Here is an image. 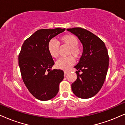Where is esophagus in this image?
I'll list each match as a JSON object with an SVG mask.
<instances>
[{"label": "esophagus", "instance_id": "1", "mask_svg": "<svg viewBox=\"0 0 125 125\" xmlns=\"http://www.w3.org/2000/svg\"><path fill=\"white\" fill-rule=\"evenodd\" d=\"M64 74L65 75L66 74H67V73H68V71H64Z\"/></svg>", "mask_w": 125, "mask_h": 125}]
</instances>
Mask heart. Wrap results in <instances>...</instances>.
<instances>
[{
    "mask_svg": "<svg viewBox=\"0 0 125 125\" xmlns=\"http://www.w3.org/2000/svg\"><path fill=\"white\" fill-rule=\"evenodd\" d=\"M60 43L70 47L68 55H70L58 60L56 62V67L60 70H67L74 64L75 60L73 56L75 58H80L82 51L78 46V39L73 35H65L61 36L60 39ZM47 49L52 57H58L59 55V44L58 42L54 40H50L47 44Z\"/></svg>",
    "mask_w": 125,
    "mask_h": 125,
    "instance_id": "b5f03b06",
    "label": "heart"
}]
</instances>
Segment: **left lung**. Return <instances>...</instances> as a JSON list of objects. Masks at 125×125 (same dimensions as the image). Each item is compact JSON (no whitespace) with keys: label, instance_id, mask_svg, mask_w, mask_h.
I'll return each instance as SVG.
<instances>
[{"label":"left lung","instance_id":"left-lung-1","mask_svg":"<svg viewBox=\"0 0 125 125\" xmlns=\"http://www.w3.org/2000/svg\"><path fill=\"white\" fill-rule=\"evenodd\" d=\"M76 35L83 50L75 68L77 79L72 84L73 93L78 97L89 98L99 92L104 84L109 65V55L105 43L93 33L82 28L67 29ZM82 71V74L79 72Z\"/></svg>","mask_w":125,"mask_h":125}]
</instances>
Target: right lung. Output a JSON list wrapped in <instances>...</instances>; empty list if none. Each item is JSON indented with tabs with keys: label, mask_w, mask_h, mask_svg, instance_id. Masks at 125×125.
Returning a JSON list of instances; mask_svg holds the SVG:
<instances>
[{
	"label": "right lung",
	"mask_w": 125,
	"mask_h": 125,
	"mask_svg": "<svg viewBox=\"0 0 125 125\" xmlns=\"http://www.w3.org/2000/svg\"><path fill=\"white\" fill-rule=\"evenodd\" d=\"M65 29H41L24 41L19 55L18 64L23 82L37 99L47 101L54 97L64 79V72L52 67L54 64L47 44L53 37Z\"/></svg>",
	"instance_id": "right-lung-1"
}]
</instances>
